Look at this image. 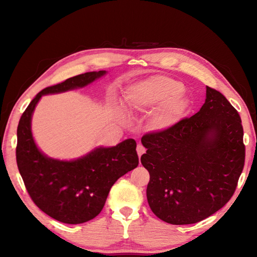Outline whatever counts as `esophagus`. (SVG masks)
Returning a JSON list of instances; mask_svg holds the SVG:
<instances>
[{
	"label": "esophagus",
	"instance_id": "obj_1",
	"mask_svg": "<svg viewBox=\"0 0 257 257\" xmlns=\"http://www.w3.org/2000/svg\"><path fill=\"white\" fill-rule=\"evenodd\" d=\"M146 152V148L143 145H138L137 146V153H138V157L141 159L142 155Z\"/></svg>",
	"mask_w": 257,
	"mask_h": 257
}]
</instances>
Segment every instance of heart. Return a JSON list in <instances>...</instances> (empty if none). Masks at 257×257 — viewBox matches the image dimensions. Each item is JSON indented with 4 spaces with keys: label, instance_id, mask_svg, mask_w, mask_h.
<instances>
[{
    "label": "heart",
    "instance_id": "1",
    "mask_svg": "<svg viewBox=\"0 0 257 257\" xmlns=\"http://www.w3.org/2000/svg\"><path fill=\"white\" fill-rule=\"evenodd\" d=\"M181 82L165 76H155L132 89L126 104L132 112H144L157 108L151 118L154 130H166L181 119L188 102L181 95Z\"/></svg>",
    "mask_w": 257,
    "mask_h": 257
}]
</instances>
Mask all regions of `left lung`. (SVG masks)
I'll list each match as a JSON object with an SVG mask.
<instances>
[{
	"label": "left lung",
	"mask_w": 257,
	"mask_h": 257,
	"mask_svg": "<svg viewBox=\"0 0 257 257\" xmlns=\"http://www.w3.org/2000/svg\"><path fill=\"white\" fill-rule=\"evenodd\" d=\"M206 88L197 113L142 138L148 203L169 224H194L215 213L234 195L243 170L240 115L221 92Z\"/></svg>",
	"instance_id": "8db88e82"
}]
</instances>
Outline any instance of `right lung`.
Wrapping results in <instances>:
<instances>
[{
	"instance_id": "add662e5",
	"label": "right lung",
	"mask_w": 257,
	"mask_h": 257,
	"mask_svg": "<svg viewBox=\"0 0 257 257\" xmlns=\"http://www.w3.org/2000/svg\"><path fill=\"white\" fill-rule=\"evenodd\" d=\"M105 73H84L45 88L32 99L18 124L16 160L26 189L43 212L62 223L88 222L102 211L114 182L138 166L136 142L130 138L115 147L97 148L75 161L53 160L37 149L31 118L43 95L84 87Z\"/></svg>"
}]
</instances>
